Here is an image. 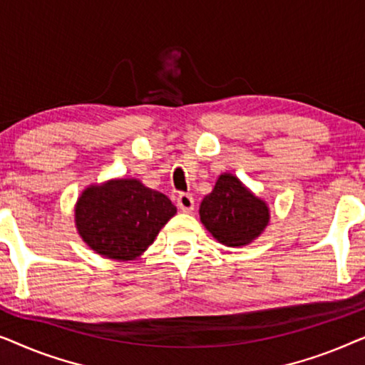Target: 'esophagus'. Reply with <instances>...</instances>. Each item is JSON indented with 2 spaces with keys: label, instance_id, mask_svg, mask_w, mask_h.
Masks as SVG:
<instances>
[{
  "label": "esophagus",
  "instance_id": "1",
  "mask_svg": "<svg viewBox=\"0 0 365 365\" xmlns=\"http://www.w3.org/2000/svg\"><path fill=\"white\" fill-rule=\"evenodd\" d=\"M178 207L181 209L182 212H191L194 209V199L189 194H179L178 196Z\"/></svg>",
  "mask_w": 365,
  "mask_h": 365
}]
</instances>
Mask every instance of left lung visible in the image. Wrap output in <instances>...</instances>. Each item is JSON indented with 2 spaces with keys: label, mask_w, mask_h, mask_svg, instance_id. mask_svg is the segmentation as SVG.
<instances>
[{
  "label": "left lung",
  "mask_w": 365,
  "mask_h": 365,
  "mask_svg": "<svg viewBox=\"0 0 365 365\" xmlns=\"http://www.w3.org/2000/svg\"><path fill=\"white\" fill-rule=\"evenodd\" d=\"M199 217L211 236L227 247L256 241L271 221L269 204L231 173H222L202 199Z\"/></svg>",
  "instance_id": "1"
}]
</instances>
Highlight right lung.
<instances>
[{"label": "right lung", "mask_w": 365, "mask_h": 365, "mask_svg": "<svg viewBox=\"0 0 365 365\" xmlns=\"http://www.w3.org/2000/svg\"><path fill=\"white\" fill-rule=\"evenodd\" d=\"M176 212L166 194L136 178H116L89 184L79 194L74 226L99 256L126 262L143 256Z\"/></svg>", "instance_id": "1"}]
</instances>
